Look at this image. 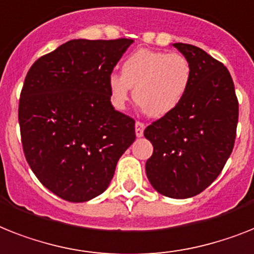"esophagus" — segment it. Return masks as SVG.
<instances>
[{
  "label": "esophagus",
  "instance_id": "esophagus-1",
  "mask_svg": "<svg viewBox=\"0 0 254 254\" xmlns=\"http://www.w3.org/2000/svg\"><path fill=\"white\" fill-rule=\"evenodd\" d=\"M144 129H145V125L142 122H136L135 123V132L137 137H141L142 133H144Z\"/></svg>",
  "mask_w": 254,
  "mask_h": 254
}]
</instances>
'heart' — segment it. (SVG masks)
<instances>
[{
	"mask_svg": "<svg viewBox=\"0 0 254 254\" xmlns=\"http://www.w3.org/2000/svg\"><path fill=\"white\" fill-rule=\"evenodd\" d=\"M190 80V64L182 54L137 49L123 62L122 75L109 76L108 87L114 108H126L133 88V98L142 112L161 118L182 104Z\"/></svg>",
	"mask_w": 254,
	"mask_h": 254,
	"instance_id": "1",
	"label": "heart"
}]
</instances>
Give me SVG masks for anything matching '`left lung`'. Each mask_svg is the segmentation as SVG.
Listing matches in <instances>:
<instances>
[{
	"mask_svg": "<svg viewBox=\"0 0 254 254\" xmlns=\"http://www.w3.org/2000/svg\"><path fill=\"white\" fill-rule=\"evenodd\" d=\"M173 47L190 62L192 80L182 104L144 131L153 145L145 173L158 193L188 198L225 167L235 144L239 104L225 64L194 45Z\"/></svg>",
	"mask_w": 254,
	"mask_h": 254,
	"instance_id": "left-lung-1",
	"label": "left lung"
}]
</instances>
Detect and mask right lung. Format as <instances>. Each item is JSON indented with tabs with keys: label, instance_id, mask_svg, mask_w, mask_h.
Here are the masks:
<instances>
[{
	"label": "right lung",
	"instance_id": "1",
	"mask_svg": "<svg viewBox=\"0 0 254 254\" xmlns=\"http://www.w3.org/2000/svg\"><path fill=\"white\" fill-rule=\"evenodd\" d=\"M131 39L70 40L31 66L19 100L24 156L44 187L71 202L101 194L135 141V121L108 80Z\"/></svg>",
	"mask_w": 254,
	"mask_h": 254
}]
</instances>
